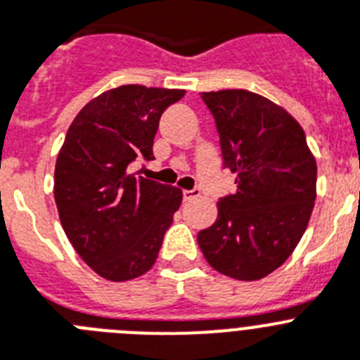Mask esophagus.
<instances>
[{
    "instance_id": "obj_1",
    "label": "esophagus",
    "mask_w": 360,
    "mask_h": 360,
    "mask_svg": "<svg viewBox=\"0 0 360 360\" xmlns=\"http://www.w3.org/2000/svg\"><path fill=\"white\" fill-rule=\"evenodd\" d=\"M201 195V192H199V188H194V190H183V199L185 201H192V199L199 198Z\"/></svg>"
}]
</instances>
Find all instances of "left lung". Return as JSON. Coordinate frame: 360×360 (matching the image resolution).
Returning a JSON list of instances; mask_svg holds the SVG:
<instances>
[{"label": "left lung", "instance_id": "obj_1", "mask_svg": "<svg viewBox=\"0 0 360 360\" xmlns=\"http://www.w3.org/2000/svg\"><path fill=\"white\" fill-rule=\"evenodd\" d=\"M216 120L223 166L236 194L217 201V219L198 234L207 262L225 276L252 282L291 256L316 198V161L288 111L247 89L201 93Z\"/></svg>", "mask_w": 360, "mask_h": 360}]
</instances>
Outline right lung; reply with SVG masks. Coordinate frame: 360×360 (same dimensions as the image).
Masks as SVG:
<instances>
[{
	"label": "right lung",
	"mask_w": 360,
	"mask_h": 360,
	"mask_svg": "<svg viewBox=\"0 0 360 360\" xmlns=\"http://www.w3.org/2000/svg\"><path fill=\"white\" fill-rule=\"evenodd\" d=\"M185 95L129 84L102 93L71 122L54 168V201L78 256L111 282L155 264L183 192L135 177L131 162L152 161L162 111Z\"/></svg>",
	"instance_id": "obj_1"
}]
</instances>
